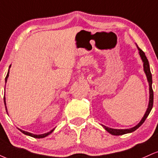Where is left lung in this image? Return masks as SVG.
Segmentation results:
<instances>
[{
    "label": "left lung",
    "mask_w": 158,
    "mask_h": 158,
    "mask_svg": "<svg viewBox=\"0 0 158 158\" xmlns=\"http://www.w3.org/2000/svg\"><path fill=\"white\" fill-rule=\"evenodd\" d=\"M137 49L139 50V56H140L141 59H142L143 62V70H144L145 73H146V77H147V80L148 81V85H149V102H148V108L146 110V113H145L144 116L141 119V121L139 122L137 126H135V127L131 128H128V129H114V128H108V127L102 125L103 128L106 130L108 133H110V135H125V134H128V133H131V132L135 131V130H137V128H139L141 125L143 124V123L145 122L146 119L147 118V117L149 114L150 112L152 109V107H153V101H154V93H153V90H152V73L151 71H150V68H149V63H148V61L146 58V55H145V52L141 50L140 48H138V46L137 45Z\"/></svg>",
    "instance_id": "1"
}]
</instances>
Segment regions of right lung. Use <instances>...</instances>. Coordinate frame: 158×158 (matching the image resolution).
Instances as JSON below:
<instances>
[{
  "label": "right lung",
  "instance_id": "right-lung-1",
  "mask_svg": "<svg viewBox=\"0 0 158 158\" xmlns=\"http://www.w3.org/2000/svg\"><path fill=\"white\" fill-rule=\"evenodd\" d=\"M10 66H11V65H10ZM10 68H9L8 73H7L6 77V78H5V81H6H6H7V78H8V77H9V73H10ZM3 101H4L5 108H6V112H7V108H6V98H5V97H3ZM19 130H20V131H21V132H22L23 134H24V135H28V136H30V137H34V138H44V137H47V136H48L49 135H50V134H51L52 132L53 131L54 128H53V129H52V130H51V131H50L48 132V133L42 134V135H34V134H32V133H30V132H27V131H23V130H21V129H19Z\"/></svg>",
  "mask_w": 158,
  "mask_h": 158
}]
</instances>
